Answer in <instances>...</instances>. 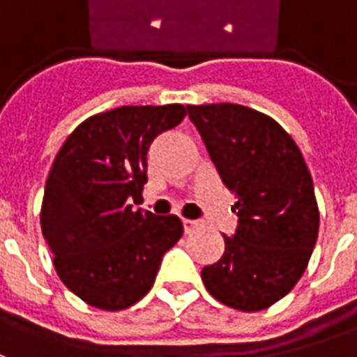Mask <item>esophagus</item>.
<instances>
[{
  "label": "esophagus",
  "instance_id": "34e87169",
  "mask_svg": "<svg viewBox=\"0 0 357 357\" xmlns=\"http://www.w3.org/2000/svg\"><path fill=\"white\" fill-rule=\"evenodd\" d=\"M202 225L204 224H202L201 220H183V229H185V233L197 231V229H201Z\"/></svg>",
  "mask_w": 357,
  "mask_h": 357
}]
</instances>
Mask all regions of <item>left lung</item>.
Returning a JSON list of instances; mask_svg holds the SVG:
<instances>
[{
	"mask_svg": "<svg viewBox=\"0 0 357 357\" xmlns=\"http://www.w3.org/2000/svg\"><path fill=\"white\" fill-rule=\"evenodd\" d=\"M210 160L235 197L237 227L204 266L202 283L222 304L258 312L289 294L317 241L319 210L304 156L273 118L233 102L187 105Z\"/></svg>",
	"mask_w": 357,
	"mask_h": 357,
	"instance_id": "1",
	"label": "left lung"
}]
</instances>
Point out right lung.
<instances>
[{"label": "right lung", "mask_w": 357, "mask_h": 357, "mask_svg": "<svg viewBox=\"0 0 357 357\" xmlns=\"http://www.w3.org/2000/svg\"><path fill=\"white\" fill-rule=\"evenodd\" d=\"M183 116V105L107 110L82 122L53 160L43 239L61 281L89 306L116 312L143 298L183 233L174 214L132 208L147 183L151 143Z\"/></svg>", "instance_id": "right-lung-1"}]
</instances>
